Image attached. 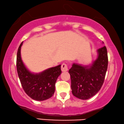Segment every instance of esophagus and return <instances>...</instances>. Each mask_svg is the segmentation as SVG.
I'll return each instance as SVG.
<instances>
[{"instance_id":"obj_1","label":"esophagus","mask_w":124,"mask_h":124,"mask_svg":"<svg viewBox=\"0 0 124 124\" xmlns=\"http://www.w3.org/2000/svg\"><path fill=\"white\" fill-rule=\"evenodd\" d=\"M61 70L62 72H66L68 70V66L66 64L63 63L61 66Z\"/></svg>"}]
</instances>
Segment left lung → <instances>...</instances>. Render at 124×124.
Segmentation results:
<instances>
[{"instance_id":"1","label":"left lung","mask_w":124,"mask_h":124,"mask_svg":"<svg viewBox=\"0 0 124 124\" xmlns=\"http://www.w3.org/2000/svg\"><path fill=\"white\" fill-rule=\"evenodd\" d=\"M97 53V59L91 65L73 63L68 71L72 92L79 99L85 100L93 97L100 91L104 83L108 63L106 47L104 46L98 49Z\"/></svg>"}]
</instances>
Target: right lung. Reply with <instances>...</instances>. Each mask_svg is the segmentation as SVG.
<instances>
[{
  "instance_id": "add662e5",
  "label": "right lung",
  "mask_w": 124,
  "mask_h": 124,
  "mask_svg": "<svg viewBox=\"0 0 124 124\" xmlns=\"http://www.w3.org/2000/svg\"><path fill=\"white\" fill-rule=\"evenodd\" d=\"M18 49L16 67L21 84L27 95L37 101H44L51 97L55 91V84L61 74V66L50 68L39 73H31L23 62L21 56V48Z\"/></svg>"
}]
</instances>
